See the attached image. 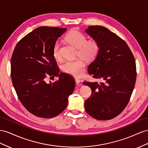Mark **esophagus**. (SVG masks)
Listing matches in <instances>:
<instances>
[{
    "instance_id": "obj_1",
    "label": "esophagus",
    "mask_w": 148,
    "mask_h": 148,
    "mask_svg": "<svg viewBox=\"0 0 148 148\" xmlns=\"http://www.w3.org/2000/svg\"><path fill=\"white\" fill-rule=\"evenodd\" d=\"M75 84H76L77 85L81 86V84H80V83H81V80L79 79H75Z\"/></svg>"
}]
</instances>
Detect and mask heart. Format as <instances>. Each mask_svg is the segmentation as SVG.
<instances>
[{
  "label": "heart",
  "mask_w": 148,
  "mask_h": 148,
  "mask_svg": "<svg viewBox=\"0 0 148 148\" xmlns=\"http://www.w3.org/2000/svg\"><path fill=\"white\" fill-rule=\"evenodd\" d=\"M66 40L78 49L77 56L87 61H92L99 52V45L95 40L87 41V38L76 29H72L66 36ZM53 54L56 60H61L60 44L56 41L53 48ZM86 64L82 59L67 61L63 63L61 69L65 73L74 77H81L85 69Z\"/></svg>",
  "instance_id": "obj_1"
}]
</instances>
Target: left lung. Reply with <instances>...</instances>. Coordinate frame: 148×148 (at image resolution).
I'll return each instance as SVG.
<instances>
[{
  "label": "left lung",
  "mask_w": 148,
  "mask_h": 148,
  "mask_svg": "<svg viewBox=\"0 0 148 148\" xmlns=\"http://www.w3.org/2000/svg\"><path fill=\"white\" fill-rule=\"evenodd\" d=\"M86 33L99 45V52L87 71L103 82H84L92 94L85 101L86 112L98 120L113 119L128 103L136 79L134 58L126 42L102 26H89Z\"/></svg>",
  "instance_id": "8db88e82"
}]
</instances>
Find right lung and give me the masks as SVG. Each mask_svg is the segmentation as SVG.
Returning a JSON list of instances; mask_svg holds the SVG:
<instances>
[{"label":"right lung","instance_id":"obj_1","mask_svg":"<svg viewBox=\"0 0 148 148\" xmlns=\"http://www.w3.org/2000/svg\"><path fill=\"white\" fill-rule=\"evenodd\" d=\"M66 29L37 28L16 44L12 54V84L24 107L36 116L51 119L59 115L66 108L69 96L74 90V80L68 74L60 73L53 54L54 43ZM47 75L58 80L46 83Z\"/></svg>","mask_w":148,"mask_h":148}]
</instances>
